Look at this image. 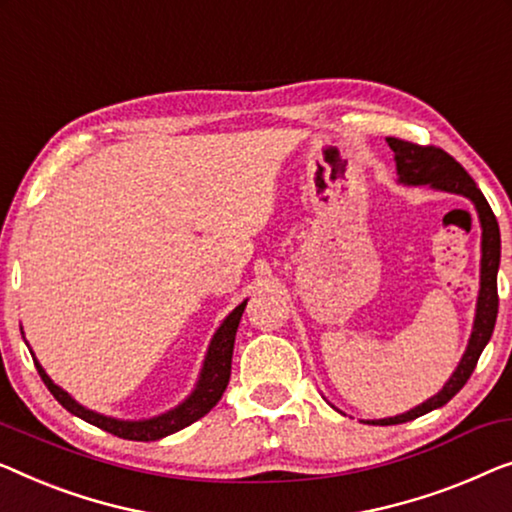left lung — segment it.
<instances>
[{
	"mask_svg": "<svg viewBox=\"0 0 512 512\" xmlns=\"http://www.w3.org/2000/svg\"><path fill=\"white\" fill-rule=\"evenodd\" d=\"M388 140L390 150L395 152V164L399 182L409 184V187H420V184H429L432 189L448 191V194H459L476 205L480 228H483V242H480V291L476 302V318H473V330L469 337V346L459 360L457 369L450 376L448 383L436 392L434 397H429L427 402L418 404L416 409L399 413L395 418H381V420H367L372 425H399V422L416 420L425 413L439 409V406L448 404L459 390L464 388V383L469 381L473 369L478 365L480 353L490 342L494 323H496V311H499V293H496V272H499L501 261V235L499 224L492 212L490 203L485 201L483 191L476 187V182L471 180V175L450 157L448 152H443L441 147L434 145H416L409 140L399 138H385Z\"/></svg>",
	"mask_w": 512,
	"mask_h": 512,
	"instance_id": "left-lung-1",
	"label": "left lung"
}]
</instances>
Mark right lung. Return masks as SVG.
Returning <instances> with one entry per match:
<instances>
[{"label":"right lung","instance_id":"right-lung-1","mask_svg":"<svg viewBox=\"0 0 512 512\" xmlns=\"http://www.w3.org/2000/svg\"><path fill=\"white\" fill-rule=\"evenodd\" d=\"M247 307V300L242 305L235 307L231 314L224 318V323L219 325V330L214 332L210 346H207V355L201 369V376H198L196 388L191 390V395L184 399L182 404H177L175 409H170L161 416L147 418V420H120V418H110L103 416V413H96L85 409L83 404H78L69 392L59 388V385L53 383V379L46 374V369L39 365V360L34 358V365L39 369V376L43 383L48 385V390L53 392V397L59 404L64 406L66 411L73 413V416L83 418L90 425L103 429V432H110L120 439H129V441H157L164 439L168 434L180 432V429L189 427L191 422H196L198 418H203L205 413L212 411V406H217V402L224 395L228 379H231V360H233V344H235V332H238L242 311Z\"/></svg>","mask_w":512,"mask_h":512}]
</instances>
